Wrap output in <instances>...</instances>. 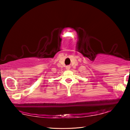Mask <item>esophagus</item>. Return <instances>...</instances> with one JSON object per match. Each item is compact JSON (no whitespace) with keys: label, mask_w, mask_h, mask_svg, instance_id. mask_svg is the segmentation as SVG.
Instances as JSON below:
<instances>
[{"label":"esophagus","mask_w":130,"mask_h":130,"mask_svg":"<svg viewBox=\"0 0 130 130\" xmlns=\"http://www.w3.org/2000/svg\"><path fill=\"white\" fill-rule=\"evenodd\" d=\"M66 68H67V69H69L70 67H69V66H67V67H66Z\"/></svg>","instance_id":"1"}]
</instances>
